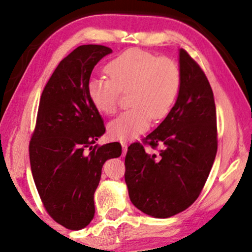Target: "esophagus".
Masks as SVG:
<instances>
[{
	"label": "esophagus",
	"instance_id": "1",
	"mask_svg": "<svg viewBox=\"0 0 252 252\" xmlns=\"http://www.w3.org/2000/svg\"><path fill=\"white\" fill-rule=\"evenodd\" d=\"M121 145H122V149H123L122 155L124 156L126 154V150H128V143H126V141H121Z\"/></svg>",
	"mask_w": 252,
	"mask_h": 252
}]
</instances>
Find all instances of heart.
Segmentation results:
<instances>
[{"instance_id":"obj_1","label":"heart","mask_w":252,"mask_h":252,"mask_svg":"<svg viewBox=\"0 0 252 252\" xmlns=\"http://www.w3.org/2000/svg\"><path fill=\"white\" fill-rule=\"evenodd\" d=\"M111 80L92 77L87 83L89 101L98 113L116 111L120 90H129L131 109L118 115L108 126L116 139H134L147 131L153 117L164 118L170 113L181 90V70L174 61L148 51L129 49L105 66Z\"/></svg>"}]
</instances>
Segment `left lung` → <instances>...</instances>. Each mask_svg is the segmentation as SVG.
Returning a JSON list of instances; mask_svg holds the SVG:
<instances>
[{
	"label": "left lung",
	"mask_w": 252,
	"mask_h": 252,
	"mask_svg": "<svg viewBox=\"0 0 252 252\" xmlns=\"http://www.w3.org/2000/svg\"><path fill=\"white\" fill-rule=\"evenodd\" d=\"M181 90L174 107L145 137L158 155L134 143L126 156L130 201L142 213L168 218L188 209L201 193L217 153L216 107L213 89L199 65L178 50Z\"/></svg>",
	"instance_id": "8db88e82"
}]
</instances>
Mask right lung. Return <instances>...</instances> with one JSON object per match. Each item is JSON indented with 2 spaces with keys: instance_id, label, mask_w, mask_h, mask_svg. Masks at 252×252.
Masks as SVG:
<instances>
[{
  "instance_id": "1",
  "label": "right lung",
  "mask_w": 252,
  "mask_h": 252,
  "mask_svg": "<svg viewBox=\"0 0 252 252\" xmlns=\"http://www.w3.org/2000/svg\"><path fill=\"white\" fill-rule=\"evenodd\" d=\"M111 53L104 45H80L61 61L39 99L30 168L45 210L70 230L92 222L102 166L122 154L118 142L93 147L105 128L87 94L94 66Z\"/></svg>"
}]
</instances>
